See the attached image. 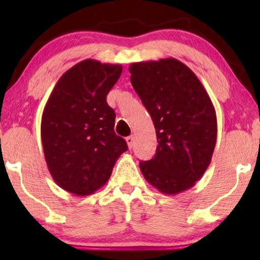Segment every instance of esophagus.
Returning <instances> with one entry per match:
<instances>
[{
  "label": "esophagus",
  "mask_w": 260,
  "mask_h": 260,
  "mask_svg": "<svg viewBox=\"0 0 260 260\" xmlns=\"http://www.w3.org/2000/svg\"><path fill=\"white\" fill-rule=\"evenodd\" d=\"M134 142H135V137L131 135V136L126 137V143H127V147H129L130 149L134 147Z\"/></svg>",
  "instance_id": "esophagus-1"
}]
</instances>
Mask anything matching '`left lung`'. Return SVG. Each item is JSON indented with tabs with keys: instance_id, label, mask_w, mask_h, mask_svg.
<instances>
[{
	"instance_id": "1",
	"label": "left lung",
	"mask_w": 260,
	"mask_h": 260,
	"mask_svg": "<svg viewBox=\"0 0 260 260\" xmlns=\"http://www.w3.org/2000/svg\"><path fill=\"white\" fill-rule=\"evenodd\" d=\"M131 84L154 122L158 145L142 174L163 194H179L201 179L215 148L216 115L193 71L174 58L134 62Z\"/></svg>"
}]
</instances>
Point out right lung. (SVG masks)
<instances>
[{
  "label": "right lung",
  "mask_w": 260,
  "mask_h": 260,
  "mask_svg": "<svg viewBox=\"0 0 260 260\" xmlns=\"http://www.w3.org/2000/svg\"><path fill=\"white\" fill-rule=\"evenodd\" d=\"M122 65L86 59L60 77L42 112L41 140L53 180L85 197L104 186L113 166L127 150L115 133L116 113L106 95Z\"/></svg>",
  "instance_id": "obj_1"
}]
</instances>
